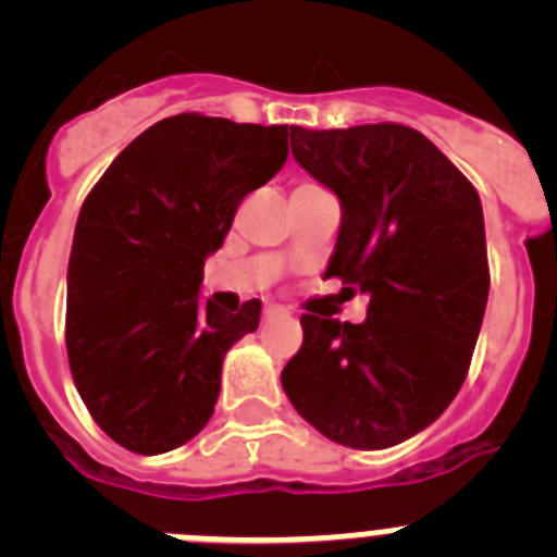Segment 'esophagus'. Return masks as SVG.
I'll list each match as a JSON object with an SVG mask.
<instances>
[{
	"mask_svg": "<svg viewBox=\"0 0 557 557\" xmlns=\"http://www.w3.org/2000/svg\"><path fill=\"white\" fill-rule=\"evenodd\" d=\"M275 314H287V309L278 304H264V318H275Z\"/></svg>",
	"mask_w": 557,
	"mask_h": 557,
	"instance_id": "esophagus-1",
	"label": "esophagus"
}]
</instances>
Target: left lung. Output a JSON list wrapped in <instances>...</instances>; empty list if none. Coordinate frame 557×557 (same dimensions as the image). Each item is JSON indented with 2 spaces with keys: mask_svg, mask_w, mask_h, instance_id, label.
<instances>
[{
  "mask_svg": "<svg viewBox=\"0 0 557 557\" xmlns=\"http://www.w3.org/2000/svg\"><path fill=\"white\" fill-rule=\"evenodd\" d=\"M289 145L343 206L326 275L371 301L362 323L304 314L282 385L334 444L387 449L430 426L469 373L491 287L480 195L396 122L289 125Z\"/></svg>",
  "mask_w": 557,
  "mask_h": 557,
  "instance_id": "left-lung-1",
  "label": "left lung"
}]
</instances>
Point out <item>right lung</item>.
<instances>
[{"label": "right lung", "instance_id": "obj_1", "mask_svg": "<svg viewBox=\"0 0 557 557\" xmlns=\"http://www.w3.org/2000/svg\"><path fill=\"white\" fill-rule=\"evenodd\" d=\"M287 125L178 113L147 127L83 200L66 275V354L83 405L127 451L161 455L209 424L223 357L262 304L198 301L203 262L245 195L287 161Z\"/></svg>", "mask_w": 557, "mask_h": 557}]
</instances>
